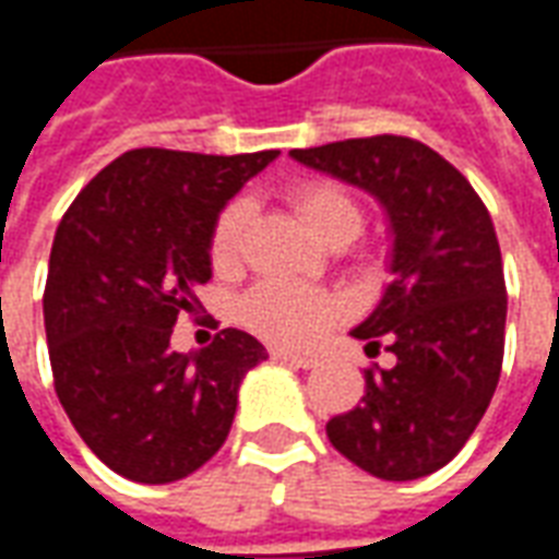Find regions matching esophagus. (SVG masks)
Listing matches in <instances>:
<instances>
[{
    "instance_id": "obj_1",
    "label": "esophagus",
    "mask_w": 559,
    "mask_h": 559,
    "mask_svg": "<svg viewBox=\"0 0 559 559\" xmlns=\"http://www.w3.org/2000/svg\"><path fill=\"white\" fill-rule=\"evenodd\" d=\"M272 359H278L284 365H293V368H314L317 356H305V353L293 350H272Z\"/></svg>"
}]
</instances>
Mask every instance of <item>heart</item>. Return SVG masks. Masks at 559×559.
I'll return each instance as SVG.
<instances>
[{
	"label": "heart",
	"mask_w": 559,
	"mask_h": 559,
	"mask_svg": "<svg viewBox=\"0 0 559 559\" xmlns=\"http://www.w3.org/2000/svg\"><path fill=\"white\" fill-rule=\"evenodd\" d=\"M290 200L299 218L308 224L320 242L347 245L362 230V206L353 200L350 191H344L335 182H302L290 191ZM251 224V203L233 200L212 227L209 254L212 266L218 272H230L239 266L245 248V233ZM341 305L323 290L284 284V281H266L257 284L239 305V320L260 338L281 344V347H308L326 332Z\"/></svg>",
	"instance_id": "heart-1"
}]
</instances>
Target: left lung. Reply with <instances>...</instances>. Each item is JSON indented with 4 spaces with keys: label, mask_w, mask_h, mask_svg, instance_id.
Instances as JSON below:
<instances>
[{
    "label": "left lung",
    "mask_w": 559,
    "mask_h": 559,
    "mask_svg": "<svg viewBox=\"0 0 559 559\" xmlns=\"http://www.w3.org/2000/svg\"><path fill=\"white\" fill-rule=\"evenodd\" d=\"M290 158L374 197L392 242V281L350 335L365 350L383 338L395 365L365 371L362 404L329 419V443L377 479H421L461 452L500 380L506 281L491 215L419 140H341Z\"/></svg>",
    "instance_id": "1"
}]
</instances>
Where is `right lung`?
<instances>
[{
    "label": "right lung",
    "mask_w": 559,
    "mask_h": 559,
    "mask_svg": "<svg viewBox=\"0 0 559 559\" xmlns=\"http://www.w3.org/2000/svg\"><path fill=\"white\" fill-rule=\"evenodd\" d=\"M131 148L59 221L44 290L56 395L83 443L143 485L185 479L230 433L245 374L269 359L242 329L194 353L170 347L212 278V227L278 158Z\"/></svg>",
    "instance_id": "obj_1"
}]
</instances>
